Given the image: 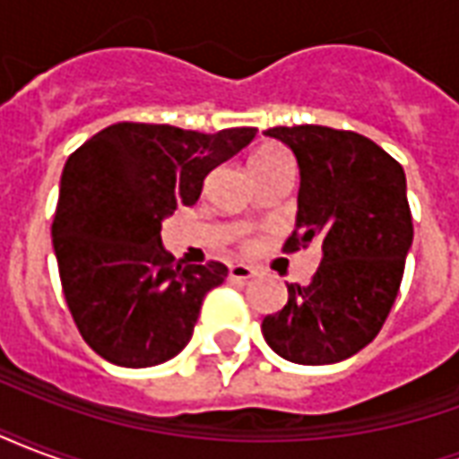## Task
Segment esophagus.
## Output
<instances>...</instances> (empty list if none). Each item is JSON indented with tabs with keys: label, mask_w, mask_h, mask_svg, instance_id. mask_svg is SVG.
<instances>
[{
	"label": "esophagus",
	"mask_w": 459,
	"mask_h": 459,
	"mask_svg": "<svg viewBox=\"0 0 459 459\" xmlns=\"http://www.w3.org/2000/svg\"><path fill=\"white\" fill-rule=\"evenodd\" d=\"M255 275V270L250 268V265H230L229 268V278L236 280V282H246V280H250Z\"/></svg>",
	"instance_id": "obj_1"
}]
</instances>
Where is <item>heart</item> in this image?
<instances>
[{
    "instance_id": "1",
    "label": "heart",
    "mask_w": 459,
    "mask_h": 459,
    "mask_svg": "<svg viewBox=\"0 0 459 459\" xmlns=\"http://www.w3.org/2000/svg\"><path fill=\"white\" fill-rule=\"evenodd\" d=\"M285 152L278 150V147H263V150H258L253 157H250V167H258V164H268V161L278 160V157H282Z\"/></svg>"
}]
</instances>
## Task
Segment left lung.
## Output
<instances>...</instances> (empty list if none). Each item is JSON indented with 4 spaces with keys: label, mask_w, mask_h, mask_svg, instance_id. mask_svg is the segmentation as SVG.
Returning <instances> with one entry per match:
<instances>
[{
    "label": "left lung",
    "mask_w": 459,
    "mask_h": 459,
    "mask_svg": "<svg viewBox=\"0 0 459 459\" xmlns=\"http://www.w3.org/2000/svg\"><path fill=\"white\" fill-rule=\"evenodd\" d=\"M299 164L298 229L285 250L322 246L309 285L263 319V337L288 361L337 364L381 332L398 298L413 216L403 167L376 142L322 125L270 127Z\"/></svg>",
    "instance_id": "8db88e82"
}]
</instances>
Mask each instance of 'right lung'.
<instances>
[{"label":"right lung","instance_id":"obj_1","mask_svg":"<svg viewBox=\"0 0 459 459\" xmlns=\"http://www.w3.org/2000/svg\"><path fill=\"white\" fill-rule=\"evenodd\" d=\"M255 132L117 122L68 157L51 236L65 305L105 361L144 368L189 344L201 302L229 268L177 263L161 246V221L196 204L209 171Z\"/></svg>","mask_w":459,"mask_h":459}]
</instances>
